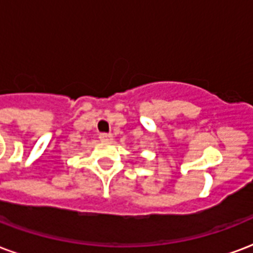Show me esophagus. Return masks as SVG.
<instances>
[{
  "label": "esophagus",
  "mask_w": 253,
  "mask_h": 253,
  "mask_svg": "<svg viewBox=\"0 0 253 253\" xmlns=\"http://www.w3.org/2000/svg\"><path fill=\"white\" fill-rule=\"evenodd\" d=\"M99 139L102 142H111L112 141V135L111 134H106V132H103L99 135Z\"/></svg>",
  "instance_id": "obj_1"
}]
</instances>
